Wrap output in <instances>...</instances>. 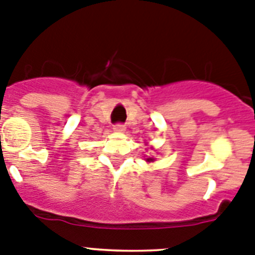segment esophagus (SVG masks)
I'll list each match as a JSON object with an SVG mask.
<instances>
[{
  "label": "esophagus",
  "instance_id": "1",
  "mask_svg": "<svg viewBox=\"0 0 255 255\" xmlns=\"http://www.w3.org/2000/svg\"><path fill=\"white\" fill-rule=\"evenodd\" d=\"M113 129L116 130V132H118V133H123L126 130V126L122 125V123H118V125L114 126Z\"/></svg>",
  "mask_w": 255,
  "mask_h": 255
}]
</instances>
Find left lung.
I'll return each instance as SVG.
<instances>
[{
  "instance_id": "8db88e82",
  "label": "left lung",
  "mask_w": 255,
  "mask_h": 255,
  "mask_svg": "<svg viewBox=\"0 0 255 255\" xmlns=\"http://www.w3.org/2000/svg\"><path fill=\"white\" fill-rule=\"evenodd\" d=\"M146 161H148V162H152V161H155V159H153V157H147V160H146Z\"/></svg>"
}]
</instances>
